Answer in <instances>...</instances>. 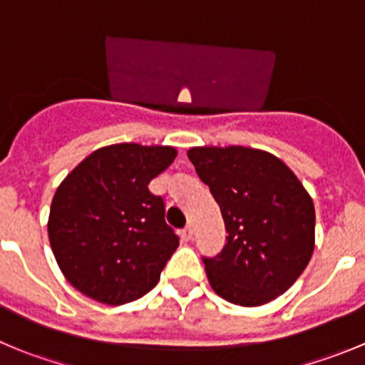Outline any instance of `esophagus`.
I'll list each match as a JSON object with an SVG mask.
<instances>
[{
  "label": "esophagus",
  "instance_id": "1",
  "mask_svg": "<svg viewBox=\"0 0 365 365\" xmlns=\"http://www.w3.org/2000/svg\"><path fill=\"white\" fill-rule=\"evenodd\" d=\"M192 235H194V230H192V226H187L185 230H182V238L185 242H189L190 238H192Z\"/></svg>",
  "mask_w": 365,
  "mask_h": 365
}]
</instances>
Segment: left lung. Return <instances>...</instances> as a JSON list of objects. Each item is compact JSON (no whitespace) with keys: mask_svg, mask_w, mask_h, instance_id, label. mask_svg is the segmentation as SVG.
<instances>
[{"mask_svg":"<svg viewBox=\"0 0 365 365\" xmlns=\"http://www.w3.org/2000/svg\"><path fill=\"white\" fill-rule=\"evenodd\" d=\"M187 155L219 203L227 233L222 251L203 257L213 292L244 307L288 292L314 251V205L295 173L245 146H196Z\"/></svg>","mask_w":365,"mask_h":365,"instance_id":"obj_1","label":"left lung"}]
</instances>
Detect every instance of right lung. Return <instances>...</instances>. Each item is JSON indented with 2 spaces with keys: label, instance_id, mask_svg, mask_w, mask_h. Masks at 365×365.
Wrapping results in <instances>:
<instances>
[{
  "label": "right lung",
  "instance_id": "obj_1",
  "mask_svg": "<svg viewBox=\"0 0 365 365\" xmlns=\"http://www.w3.org/2000/svg\"><path fill=\"white\" fill-rule=\"evenodd\" d=\"M175 157L173 146H104L60 183L47 233L58 267L77 292L121 305L155 288L180 238L148 183Z\"/></svg>",
  "mask_w": 365,
  "mask_h": 365
}]
</instances>
